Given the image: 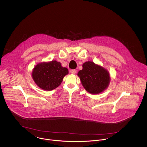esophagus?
<instances>
[{
  "label": "esophagus",
  "mask_w": 147,
  "mask_h": 147,
  "mask_svg": "<svg viewBox=\"0 0 147 147\" xmlns=\"http://www.w3.org/2000/svg\"><path fill=\"white\" fill-rule=\"evenodd\" d=\"M70 73H71L72 74H76L77 73V70H74V69L70 70Z\"/></svg>",
  "instance_id": "esophagus-1"
}]
</instances>
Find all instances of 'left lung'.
Segmentation results:
<instances>
[{
  "instance_id": "1",
  "label": "left lung",
  "mask_w": 147,
  "mask_h": 147,
  "mask_svg": "<svg viewBox=\"0 0 147 147\" xmlns=\"http://www.w3.org/2000/svg\"><path fill=\"white\" fill-rule=\"evenodd\" d=\"M83 69L78 73L81 83L86 91L91 94H98L109 87L111 77L104 67L92 61L83 64Z\"/></svg>"
}]
</instances>
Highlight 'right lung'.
Listing matches in <instances>:
<instances>
[{"label":"right lung","instance_id":"1","mask_svg":"<svg viewBox=\"0 0 147 147\" xmlns=\"http://www.w3.org/2000/svg\"><path fill=\"white\" fill-rule=\"evenodd\" d=\"M68 73V69L63 67L59 62L52 61L37 63L32 70L31 76L40 88L51 91L61 85Z\"/></svg>","mask_w":147,"mask_h":147}]
</instances>
